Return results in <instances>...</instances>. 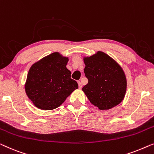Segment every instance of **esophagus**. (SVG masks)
<instances>
[{"label": "esophagus", "instance_id": "obj_1", "mask_svg": "<svg viewBox=\"0 0 154 154\" xmlns=\"http://www.w3.org/2000/svg\"><path fill=\"white\" fill-rule=\"evenodd\" d=\"M78 84H79V87L80 89L82 88V84H81V81H78Z\"/></svg>", "mask_w": 154, "mask_h": 154}]
</instances>
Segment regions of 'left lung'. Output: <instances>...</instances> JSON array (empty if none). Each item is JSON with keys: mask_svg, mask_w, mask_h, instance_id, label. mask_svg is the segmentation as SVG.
<instances>
[{"mask_svg": "<svg viewBox=\"0 0 154 154\" xmlns=\"http://www.w3.org/2000/svg\"><path fill=\"white\" fill-rule=\"evenodd\" d=\"M83 60L88 83L82 90L91 103L99 110H105L121 103L127 86L125 73L121 66L101 51L83 57Z\"/></svg>", "mask_w": 154, "mask_h": 154, "instance_id": "obj_1", "label": "left lung"}]
</instances>
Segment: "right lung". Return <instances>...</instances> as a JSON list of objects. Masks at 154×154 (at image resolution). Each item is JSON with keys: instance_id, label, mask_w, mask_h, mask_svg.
Here are the masks:
<instances>
[{"instance_id": "1", "label": "right lung", "mask_w": 154, "mask_h": 154, "mask_svg": "<svg viewBox=\"0 0 154 154\" xmlns=\"http://www.w3.org/2000/svg\"><path fill=\"white\" fill-rule=\"evenodd\" d=\"M69 58L55 52L31 66L25 84L26 93L35 106L41 110L57 108L79 88L66 68Z\"/></svg>"}]
</instances>
